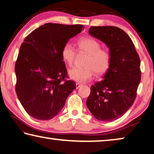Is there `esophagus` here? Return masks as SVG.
Returning <instances> with one entry per match:
<instances>
[{"instance_id":"1","label":"esophagus","mask_w":154,"mask_h":154,"mask_svg":"<svg viewBox=\"0 0 154 154\" xmlns=\"http://www.w3.org/2000/svg\"><path fill=\"white\" fill-rule=\"evenodd\" d=\"M81 86H82V84H81V83H76V88H80Z\"/></svg>"}]
</instances>
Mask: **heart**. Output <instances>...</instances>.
Wrapping results in <instances>:
<instances>
[{
    "label": "heart",
    "instance_id": "heart-1",
    "mask_svg": "<svg viewBox=\"0 0 154 154\" xmlns=\"http://www.w3.org/2000/svg\"><path fill=\"white\" fill-rule=\"evenodd\" d=\"M77 51L84 52L88 56L83 62V67L72 68L69 71V76L72 80L79 83L87 82L92 79L94 74L101 75L108 71L112 58L108 50L100 49V43L92 37H83L77 42ZM63 61L69 66L73 64L76 51L73 45L66 43L61 51Z\"/></svg>",
    "mask_w": 154,
    "mask_h": 154
}]
</instances>
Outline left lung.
I'll return each instance as SVG.
<instances>
[{"label":"left lung","mask_w":154,"mask_h":154,"mask_svg":"<svg viewBox=\"0 0 154 154\" xmlns=\"http://www.w3.org/2000/svg\"><path fill=\"white\" fill-rule=\"evenodd\" d=\"M89 34L107 45L112 61L103 80L91 86L86 105L98 120L111 122L133 105L141 76L140 58L131 38L121 28L92 26Z\"/></svg>","instance_id":"1"}]
</instances>
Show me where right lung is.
<instances>
[{"instance_id":"right-lung-1","label":"right lung","mask_w":154,"mask_h":154,"mask_svg":"<svg viewBox=\"0 0 154 154\" xmlns=\"http://www.w3.org/2000/svg\"><path fill=\"white\" fill-rule=\"evenodd\" d=\"M83 28L80 24L48 23L30 33L21 45L15 66V91L32 118L39 120L54 118L76 88L75 82L65 79L67 71L61 51Z\"/></svg>"}]
</instances>
